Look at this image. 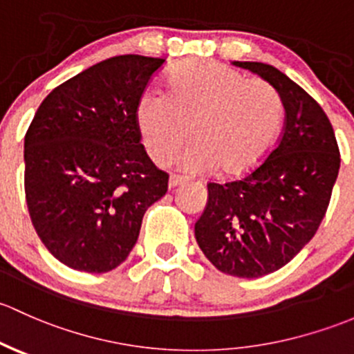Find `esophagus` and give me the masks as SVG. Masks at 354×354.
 Returning <instances> with one entry per match:
<instances>
[{
  "mask_svg": "<svg viewBox=\"0 0 354 354\" xmlns=\"http://www.w3.org/2000/svg\"><path fill=\"white\" fill-rule=\"evenodd\" d=\"M184 182H185V177L176 176V174H172V176H170V178H169V187H170V189L177 187V185L184 184Z\"/></svg>",
  "mask_w": 354,
  "mask_h": 354,
  "instance_id": "34e87169",
  "label": "esophagus"
}]
</instances>
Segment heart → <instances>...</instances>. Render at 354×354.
Returning a JSON list of instances; mask_svg holds the SVG:
<instances>
[{"instance_id":"b5f03b06","label":"heart","mask_w":354,"mask_h":354,"mask_svg":"<svg viewBox=\"0 0 354 354\" xmlns=\"http://www.w3.org/2000/svg\"><path fill=\"white\" fill-rule=\"evenodd\" d=\"M283 104L261 78H247L213 59H189L167 80V93L147 90L136 104V122L147 151L156 162L180 156L185 172L218 167L223 176H243L264 160L278 138Z\"/></svg>"}]
</instances>
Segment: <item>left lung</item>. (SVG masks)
Returning <instances> with one entry per match:
<instances>
[{"label": "left lung", "instance_id": "8db88e82", "mask_svg": "<svg viewBox=\"0 0 354 354\" xmlns=\"http://www.w3.org/2000/svg\"><path fill=\"white\" fill-rule=\"evenodd\" d=\"M274 86L285 107L278 147L242 178L207 184L196 221L211 264L236 278H261L286 266L319 230L341 165L334 129L319 104L271 64L233 61Z\"/></svg>", "mask_w": 354, "mask_h": 354}]
</instances>
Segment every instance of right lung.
I'll return each instance as SVG.
<instances>
[{
	"mask_svg": "<svg viewBox=\"0 0 354 354\" xmlns=\"http://www.w3.org/2000/svg\"><path fill=\"white\" fill-rule=\"evenodd\" d=\"M160 57L124 54L53 90L25 134V198L32 225L68 268L107 272L126 261L169 174L141 145L136 104Z\"/></svg>",
	"mask_w": 354,
	"mask_h": 354,
	"instance_id": "right-lung-1",
	"label": "right lung"
}]
</instances>
